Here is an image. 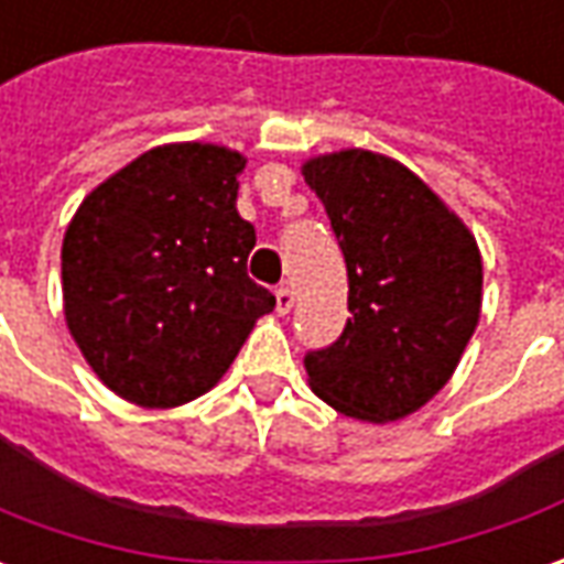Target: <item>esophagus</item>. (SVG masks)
I'll use <instances>...</instances> for the list:
<instances>
[{"label": "esophagus", "instance_id": "1", "mask_svg": "<svg viewBox=\"0 0 564 564\" xmlns=\"http://www.w3.org/2000/svg\"><path fill=\"white\" fill-rule=\"evenodd\" d=\"M291 306H294V291H291L289 285H279V289H275V313H279V316H289Z\"/></svg>", "mask_w": 564, "mask_h": 564}]
</instances>
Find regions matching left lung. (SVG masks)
<instances>
[{
  "instance_id": "obj_1",
  "label": "left lung",
  "mask_w": 564,
  "mask_h": 564,
  "mask_svg": "<svg viewBox=\"0 0 564 564\" xmlns=\"http://www.w3.org/2000/svg\"><path fill=\"white\" fill-rule=\"evenodd\" d=\"M301 171L347 260L352 313L332 347L306 352L310 390L356 421H402L452 380L479 325L476 236L390 156L340 150Z\"/></svg>"
}]
</instances>
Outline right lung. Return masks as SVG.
Returning <instances> with one entry per match:
<instances>
[{
    "instance_id": "obj_1",
    "label": "right lung",
    "mask_w": 564,
    "mask_h": 564,
    "mask_svg": "<svg viewBox=\"0 0 564 564\" xmlns=\"http://www.w3.org/2000/svg\"><path fill=\"white\" fill-rule=\"evenodd\" d=\"M245 156L162 143L97 184L61 248L67 328L104 387L141 408L208 393L275 297L248 279Z\"/></svg>"
}]
</instances>
